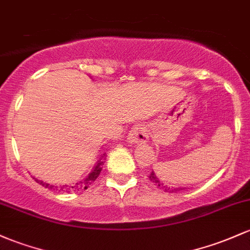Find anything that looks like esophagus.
<instances>
[{"label":"esophagus","instance_id":"esophagus-1","mask_svg":"<svg viewBox=\"0 0 250 250\" xmlns=\"http://www.w3.org/2000/svg\"><path fill=\"white\" fill-rule=\"evenodd\" d=\"M148 139H149V133H148V129L144 125H134V127L131 128L129 135H128V140H129L130 144L133 145L146 144Z\"/></svg>","mask_w":250,"mask_h":250}]
</instances>
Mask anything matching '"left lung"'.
I'll return each mask as SVG.
<instances>
[{
  "mask_svg": "<svg viewBox=\"0 0 250 250\" xmlns=\"http://www.w3.org/2000/svg\"><path fill=\"white\" fill-rule=\"evenodd\" d=\"M149 180H150V182H152V183H154L156 186H159V188H160L161 190H164L165 192H169V193H171V192H178V191L184 190V188H168V186L164 185V184L161 183L160 180L158 179V177H156V175H155L154 171L150 172V174H149Z\"/></svg>",
  "mask_w": 250,
  "mask_h": 250,
  "instance_id": "obj_1",
  "label": "left lung"
}]
</instances>
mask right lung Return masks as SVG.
<instances>
[{
    "label": "right lung",
    "instance_id": "1",
    "mask_svg": "<svg viewBox=\"0 0 250 250\" xmlns=\"http://www.w3.org/2000/svg\"><path fill=\"white\" fill-rule=\"evenodd\" d=\"M103 158V156H102ZM104 164V161L102 159L96 163V165L94 167V169L91 171V173L87 175L86 178H84L83 180H79L76 184H72V185H62V186H54V185H49L47 183H43L41 180H38L37 178H34L35 182L39 183L40 185H42L43 188H49V190H58V191H64V192H73V191H79V190H86L92 183L97 179V177L100 175L101 171H102V165Z\"/></svg>",
    "mask_w": 250,
    "mask_h": 250
}]
</instances>
